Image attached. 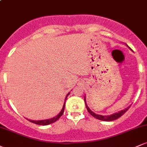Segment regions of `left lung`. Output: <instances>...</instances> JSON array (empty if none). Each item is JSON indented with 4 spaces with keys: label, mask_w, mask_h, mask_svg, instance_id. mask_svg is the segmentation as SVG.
<instances>
[{
    "label": "left lung",
    "mask_w": 147,
    "mask_h": 147,
    "mask_svg": "<svg viewBox=\"0 0 147 147\" xmlns=\"http://www.w3.org/2000/svg\"><path fill=\"white\" fill-rule=\"evenodd\" d=\"M84 102H85L86 107L88 111V113L91 115L93 116V117H95L96 119H99V120L106 121V122H109V121H113V120H115V119H117V118L120 117L121 116L123 115L125 113L126 111H127L128 109H129L130 108V106H129V107L126 108V109H124V110L120 111H119L118 113L112 114V115H97V114L95 113L92 112V111H91L90 109H89L88 106L87 104H86V97H84Z\"/></svg>",
    "instance_id": "1"
}]
</instances>
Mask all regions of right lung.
Wrapping results in <instances>:
<instances>
[{"label": "right lung", "instance_id": "obj_1", "mask_svg": "<svg viewBox=\"0 0 147 147\" xmlns=\"http://www.w3.org/2000/svg\"><path fill=\"white\" fill-rule=\"evenodd\" d=\"M69 94H70V92H68V94H67L66 97H65V101H64V104H63V108H62L61 111V112L57 115V116H55V117H52V118H50V119H43V120H31V119H27L28 120H29L30 122H32V123H34V124H38V125H48V124H52V123H54L56 122L57 120H58L59 119L61 116L62 115L63 113V111H64V109H65V101H66L67 99V97L69 95Z\"/></svg>", "mask_w": 147, "mask_h": 147}]
</instances>
